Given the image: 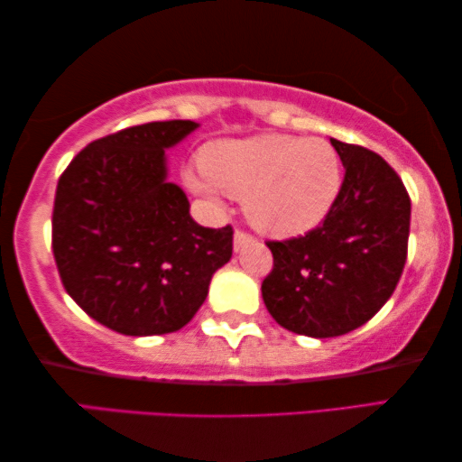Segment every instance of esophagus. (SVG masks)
I'll list each match as a JSON object with an SVG mask.
<instances>
[{
  "label": "esophagus",
  "mask_w": 462,
  "mask_h": 462,
  "mask_svg": "<svg viewBox=\"0 0 462 462\" xmlns=\"http://www.w3.org/2000/svg\"><path fill=\"white\" fill-rule=\"evenodd\" d=\"M252 241H254L252 236H247V233H244V231H236V236H233V250L239 252L241 247L252 244Z\"/></svg>",
  "instance_id": "34e87169"
}]
</instances>
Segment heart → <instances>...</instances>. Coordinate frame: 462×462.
I'll list each match as a JSON object with an SVG mask.
<instances>
[{
  "mask_svg": "<svg viewBox=\"0 0 462 462\" xmlns=\"http://www.w3.org/2000/svg\"><path fill=\"white\" fill-rule=\"evenodd\" d=\"M204 175L186 171L198 196L244 200L245 215L271 237H300L316 229L343 188V165L330 142L291 134L223 138L202 148Z\"/></svg>",
  "mask_w": 462,
  "mask_h": 462,
  "instance_id": "1",
  "label": "heart"
}]
</instances>
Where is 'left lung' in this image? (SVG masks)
<instances>
[{"label":"left lung","instance_id":"left-lung-1","mask_svg":"<svg viewBox=\"0 0 462 462\" xmlns=\"http://www.w3.org/2000/svg\"><path fill=\"white\" fill-rule=\"evenodd\" d=\"M345 167L335 207L320 226L268 241L274 268L262 282L266 310L295 335H346L378 314L399 282L411 225L401 177L364 146L330 138Z\"/></svg>","mask_w":462,"mask_h":462}]
</instances>
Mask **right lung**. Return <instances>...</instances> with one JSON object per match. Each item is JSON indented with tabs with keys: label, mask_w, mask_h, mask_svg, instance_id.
<instances>
[{
	"label": "right lung",
	"mask_w": 462,
	"mask_h": 462,
	"mask_svg": "<svg viewBox=\"0 0 462 462\" xmlns=\"http://www.w3.org/2000/svg\"><path fill=\"white\" fill-rule=\"evenodd\" d=\"M200 124L151 122L90 142L60 177L53 255L68 295L98 324L127 337L186 326L231 260L233 229L189 215L169 181L165 151Z\"/></svg>",
	"instance_id": "obj_1"
}]
</instances>
